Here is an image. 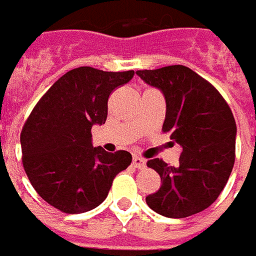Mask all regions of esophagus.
I'll return each instance as SVG.
<instances>
[{
	"label": "esophagus",
	"mask_w": 256,
	"mask_h": 256,
	"mask_svg": "<svg viewBox=\"0 0 256 256\" xmlns=\"http://www.w3.org/2000/svg\"><path fill=\"white\" fill-rule=\"evenodd\" d=\"M132 164L135 166V168H138V169H144L145 166H146V162L142 159V158H138V156H134V159H132Z\"/></svg>",
	"instance_id": "esophagus-1"
}]
</instances>
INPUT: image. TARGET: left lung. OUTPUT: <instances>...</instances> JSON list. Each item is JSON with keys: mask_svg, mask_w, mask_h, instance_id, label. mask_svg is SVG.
I'll return each instance as SVG.
<instances>
[{"mask_svg": "<svg viewBox=\"0 0 256 256\" xmlns=\"http://www.w3.org/2000/svg\"><path fill=\"white\" fill-rule=\"evenodd\" d=\"M136 74L164 92L162 130L182 146L179 166L148 160L159 173L160 188L146 204L164 217L184 218L210 207L227 184L236 160V125L217 88L192 68L173 64Z\"/></svg>", "mask_w": 256, "mask_h": 256, "instance_id": "8db88e82", "label": "left lung"}]
</instances>
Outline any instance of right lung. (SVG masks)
Here are the masks:
<instances>
[{"mask_svg": "<svg viewBox=\"0 0 256 256\" xmlns=\"http://www.w3.org/2000/svg\"><path fill=\"white\" fill-rule=\"evenodd\" d=\"M134 70L73 68L44 92L20 132L22 164L46 203L68 214L100 206L112 180L131 164L126 150L106 152L92 144V126L107 120L108 97Z\"/></svg>", "mask_w": 256, "mask_h": 256, "instance_id": "right-lung-1", "label": "right lung"}]
</instances>
